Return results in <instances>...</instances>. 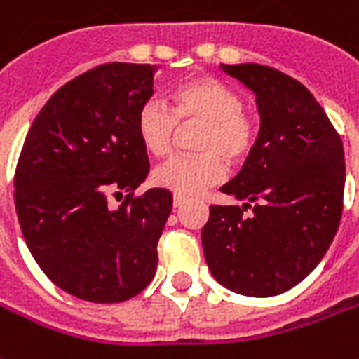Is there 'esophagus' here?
Masks as SVG:
<instances>
[{
	"label": "esophagus",
	"instance_id": "esophagus-1",
	"mask_svg": "<svg viewBox=\"0 0 359 359\" xmlns=\"http://www.w3.org/2000/svg\"><path fill=\"white\" fill-rule=\"evenodd\" d=\"M187 196H182V194H175V198H172V204H175V208H180L182 204H187Z\"/></svg>",
	"mask_w": 359,
	"mask_h": 359
}]
</instances>
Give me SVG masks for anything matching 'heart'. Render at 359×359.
I'll list each match as a JSON object with an SVG mask.
<instances>
[{
	"instance_id": "heart-1",
	"label": "heart",
	"mask_w": 359,
	"mask_h": 359,
	"mask_svg": "<svg viewBox=\"0 0 359 359\" xmlns=\"http://www.w3.org/2000/svg\"><path fill=\"white\" fill-rule=\"evenodd\" d=\"M180 123L200 121L198 155L172 157L153 172V180L177 194H198L226 177V163H240L250 155L255 128L243 111L240 92L212 76L190 78L175 88L172 109L151 97L135 118L139 141L153 157L169 155Z\"/></svg>"
}]
</instances>
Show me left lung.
Listing matches in <instances>:
<instances>
[{"instance_id": "1", "label": "left lung", "mask_w": 359, "mask_h": 359, "mask_svg": "<svg viewBox=\"0 0 359 359\" xmlns=\"http://www.w3.org/2000/svg\"><path fill=\"white\" fill-rule=\"evenodd\" d=\"M220 68L255 94L262 126L238 177L222 187L245 202L210 206L204 257L226 289L275 297L313 271L338 231L342 139L299 80L253 62Z\"/></svg>"}]
</instances>
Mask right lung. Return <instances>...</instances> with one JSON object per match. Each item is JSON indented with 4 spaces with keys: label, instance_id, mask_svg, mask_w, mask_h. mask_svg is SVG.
I'll return each instance as SVG.
<instances>
[{
    "label": "right lung",
    "instance_id": "obj_1",
    "mask_svg": "<svg viewBox=\"0 0 359 359\" xmlns=\"http://www.w3.org/2000/svg\"><path fill=\"white\" fill-rule=\"evenodd\" d=\"M155 70L109 62L70 80L21 149L15 210L27 248L58 289L82 301H128L157 271L172 194L133 196L149 172L135 118L153 96ZM109 196L124 202L111 207Z\"/></svg>",
    "mask_w": 359,
    "mask_h": 359
}]
</instances>
